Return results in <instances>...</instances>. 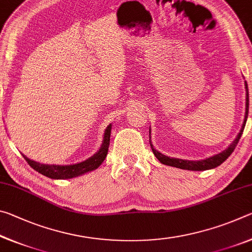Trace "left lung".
I'll return each mask as SVG.
<instances>
[{"mask_svg":"<svg viewBox=\"0 0 252 252\" xmlns=\"http://www.w3.org/2000/svg\"><path fill=\"white\" fill-rule=\"evenodd\" d=\"M246 90H247V96H246V116H245V120H244V125L241 126V130L239 132L238 136L236 140L230 144L228 149H225L224 151H222L219 155H216L211 158H208L206 160H200V161H189V160H182V159H176V158H169L167 156L162 155L159 151H157L156 149L152 148V144L150 143V146L152 148V151L155 153V156L157 157V159L159 160L161 163H163L165 165H170V167H176V168H180V169H185V170H193V171H203V170H209V169H213L216 167H218L223 161H225L230 157V155L233 152L234 148L237 147V144L240 140L242 132H244L246 122H247V118H248V112H249V92H248V84L246 82Z\"/></svg>","mask_w":252,"mask_h":252,"instance_id":"8db88e82","label":"left lung"}]
</instances>
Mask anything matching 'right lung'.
<instances>
[{
	"label": "right lung",
	"instance_id": "1",
	"mask_svg": "<svg viewBox=\"0 0 252 252\" xmlns=\"http://www.w3.org/2000/svg\"><path fill=\"white\" fill-rule=\"evenodd\" d=\"M110 134H111V125L106 127L104 132V139L102 142L100 150L97 151L94 156L89 158L88 160L76 164L71 165H55V164H42L39 162H35L29 159L25 156L23 158L27 160L30 167L33 168L43 176L51 179H71L74 177L81 176L92 170H95L99 165L104 161L106 155H108L109 146H110Z\"/></svg>",
	"mask_w": 252,
	"mask_h": 252
}]
</instances>
